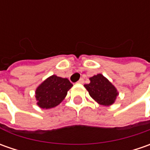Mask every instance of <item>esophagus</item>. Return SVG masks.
<instances>
[{"label":"esophagus","instance_id":"esophagus-1","mask_svg":"<svg viewBox=\"0 0 150 150\" xmlns=\"http://www.w3.org/2000/svg\"><path fill=\"white\" fill-rule=\"evenodd\" d=\"M84 83V79L83 78H80L79 81H78V83Z\"/></svg>","mask_w":150,"mask_h":150}]
</instances>
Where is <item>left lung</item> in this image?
Returning <instances> with one entry per match:
<instances>
[{
    "label": "left lung",
    "mask_w": 150,
    "mask_h": 150,
    "mask_svg": "<svg viewBox=\"0 0 150 150\" xmlns=\"http://www.w3.org/2000/svg\"><path fill=\"white\" fill-rule=\"evenodd\" d=\"M89 80L90 83L85 84L84 87L91 98L101 105H112L118 95L116 88L100 73L90 78Z\"/></svg>",
    "instance_id": "1"
}]
</instances>
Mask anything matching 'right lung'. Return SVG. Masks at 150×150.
Listing matches in <instances>:
<instances>
[{
    "mask_svg": "<svg viewBox=\"0 0 150 150\" xmlns=\"http://www.w3.org/2000/svg\"><path fill=\"white\" fill-rule=\"evenodd\" d=\"M72 84L67 78L52 75L47 78L36 89L38 105L42 108H52L60 104Z\"/></svg>",
    "mask_w": 150,
    "mask_h": 150,
    "instance_id": "add662e5",
    "label": "right lung"
}]
</instances>
